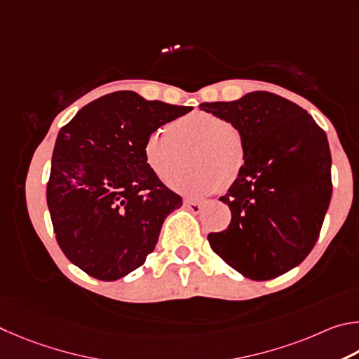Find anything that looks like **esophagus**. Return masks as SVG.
I'll list each match as a JSON object with an SVG mask.
<instances>
[{
    "label": "esophagus",
    "instance_id": "obj_1",
    "mask_svg": "<svg viewBox=\"0 0 359 359\" xmlns=\"http://www.w3.org/2000/svg\"><path fill=\"white\" fill-rule=\"evenodd\" d=\"M184 206L191 212H194V215H198V212L203 210V203L202 202H194V200H186Z\"/></svg>",
    "mask_w": 359,
    "mask_h": 359
}]
</instances>
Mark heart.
Instances as JSON below:
<instances>
[{"instance_id": "b5f03b06", "label": "heart", "mask_w": 359, "mask_h": 359, "mask_svg": "<svg viewBox=\"0 0 359 359\" xmlns=\"http://www.w3.org/2000/svg\"><path fill=\"white\" fill-rule=\"evenodd\" d=\"M187 152L196 170L180 177ZM143 156L151 172L163 183H171L179 175L178 180H172L173 189L200 197L235 183L246 159V148L240 132L224 118L194 111L151 132L143 144Z\"/></svg>"}]
</instances>
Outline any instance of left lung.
<instances>
[{
  "label": "left lung",
  "mask_w": 359,
  "mask_h": 359,
  "mask_svg": "<svg viewBox=\"0 0 359 359\" xmlns=\"http://www.w3.org/2000/svg\"><path fill=\"white\" fill-rule=\"evenodd\" d=\"M200 109L229 121L246 148L240 176L219 198L230 206V225L208 235L211 249L252 280L290 271L316 246L330 206L325 130L299 105L268 91Z\"/></svg>",
  "instance_id": "obj_1"
}]
</instances>
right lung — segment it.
Masks as SVG:
<instances>
[{"instance_id": "add662e5", "label": "right lung", "mask_w": 359, "mask_h": 359, "mask_svg": "<svg viewBox=\"0 0 359 359\" xmlns=\"http://www.w3.org/2000/svg\"><path fill=\"white\" fill-rule=\"evenodd\" d=\"M192 107L116 91L79 110L56 137L47 205L60 248L99 280L142 266L183 198L151 172L143 144Z\"/></svg>"}]
</instances>
